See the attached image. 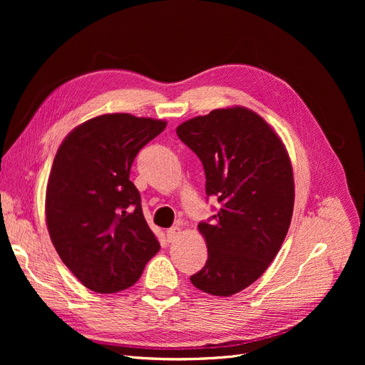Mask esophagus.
Returning <instances> with one entry per match:
<instances>
[{
    "instance_id": "34e87169",
    "label": "esophagus",
    "mask_w": 365,
    "mask_h": 365,
    "mask_svg": "<svg viewBox=\"0 0 365 365\" xmlns=\"http://www.w3.org/2000/svg\"><path fill=\"white\" fill-rule=\"evenodd\" d=\"M180 234H182V229L179 226H171L167 231V238L171 242V241H175Z\"/></svg>"
}]
</instances>
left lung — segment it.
<instances>
[{
    "instance_id": "8db88e82",
    "label": "left lung",
    "mask_w": 365,
    "mask_h": 365,
    "mask_svg": "<svg viewBox=\"0 0 365 365\" xmlns=\"http://www.w3.org/2000/svg\"><path fill=\"white\" fill-rule=\"evenodd\" d=\"M176 133L202 163L207 197L220 202L217 215L198 223L208 259L190 282L208 294L232 296L262 277L289 232V153L271 125L242 106L187 120Z\"/></svg>"
}]
</instances>
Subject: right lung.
I'll list each match as a JSON object with an SVG mask.
<instances>
[{"instance_id": "add662e5", "label": "right lung", "mask_w": 365, "mask_h": 365, "mask_svg": "<svg viewBox=\"0 0 365 365\" xmlns=\"http://www.w3.org/2000/svg\"><path fill=\"white\" fill-rule=\"evenodd\" d=\"M165 125L106 113L73 128L57 149L46 192L48 234L68 269L91 292L128 289L160 250L130 168Z\"/></svg>"}]
</instances>
